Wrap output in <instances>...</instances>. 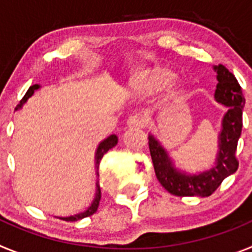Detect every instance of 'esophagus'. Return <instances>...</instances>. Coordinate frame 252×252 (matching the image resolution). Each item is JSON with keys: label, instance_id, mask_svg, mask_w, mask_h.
<instances>
[{"label": "esophagus", "instance_id": "obj_1", "mask_svg": "<svg viewBox=\"0 0 252 252\" xmlns=\"http://www.w3.org/2000/svg\"><path fill=\"white\" fill-rule=\"evenodd\" d=\"M126 124H127L128 127H142V126L145 125V121H144V119H142L141 116L132 115L128 117Z\"/></svg>", "mask_w": 252, "mask_h": 252}]
</instances>
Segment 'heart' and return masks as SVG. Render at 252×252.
Listing matches in <instances>:
<instances>
[{
    "label": "heart",
    "mask_w": 252,
    "mask_h": 252,
    "mask_svg": "<svg viewBox=\"0 0 252 252\" xmlns=\"http://www.w3.org/2000/svg\"><path fill=\"white\" fill-rule=\"evenodd\" d=\"M175 79V74L168 69H158L146 75L137 78L133 83V91L137 94H154V93L164 91L168 88ZM183 94V90L173 87L170 90V95L173 98H178Z\"/></svg>",
    "instance_id": "b5f03b06"
}]
</instances>
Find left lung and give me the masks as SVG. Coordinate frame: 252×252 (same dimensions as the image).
Here are the masks:
<instances>
[{"instance_id": "left-lung-1", "label": "left lung", "mask_w": 252, "mask_h": 252, "mask_svg": "<svg viewBox=\"0 0 252 252\" xmlns=\"http://www.w3.org/2000/svg\"><path fill=\"white\" fill-rule=\"evenodd\" d=\"M215 70L218 79L215 98L228 107L222 122L223 128L220 135V151L216 165L211 170L198 175L179 173L173 168L170 159L159 142L153 136L149 137V149L155 174L160 184L171 194L179 197H209L221 186L224 178L233 174L239 168L236 149L241 136L245 97L236 77L226 66L218 64Z\"/></svg>"}]
</instances>
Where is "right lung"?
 Listing matches in <instances>:
<instances>
[{
	"mask_svg": "<svg viewBox=\"0 0 252 252\" xmlns=\"http://www.w3.org/2000/svg\"><path fill=\"white\" fill-rule=\"evenodd\" d=\"M37 88H39V84H34V86H31L30 88H29V91L26 92V94L22 97V99L20 101V103L17 104L16 110L17 108H20L22 104L28 101L29 97H31V95H32V93L35 92V90H37ZM116 145H117V136H116V135H111V136H108L106 140H103V141L99 144L98 149H97V153H95V165H97V168H98L99 161H101V159L103 158L104 154H106L107 151L110 150V149H112L113 146H116ZM99 201H101V188H99V184L97 183V193H95V198H94V201H93L92 206L87 209L86 212L72 216V217H63L62 220H64V221H79V220H82V218L88 217V216H92L93 213H95L97 208H98Z\"/></svg>",
	"mask_w": 252,
	"mask_h": 252,
	"instance_id": "obj_1",
	"label": "right lung"
}]
</instances>
